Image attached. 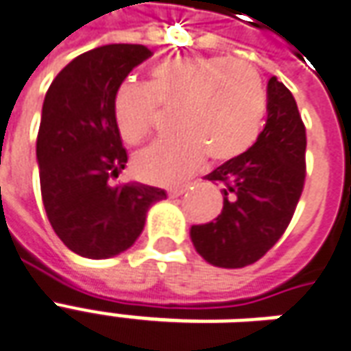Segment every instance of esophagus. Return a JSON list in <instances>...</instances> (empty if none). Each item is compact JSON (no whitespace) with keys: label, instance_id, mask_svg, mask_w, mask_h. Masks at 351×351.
<instances>
[{"label":"esophagus","instance_id":"1","mask_svg":"<svg viewBox=\"0 0 351 351\" xmlns=\"http://www.w3.org/2000/svg\"><path fill=\"white\" fill-rule=\"evenodd\" d=\"M185 191H187V185H181V187H170L168 189V196H170V198H178V196L183 195Z\"/></svg>","mask_w":351,"mask_h":351}]
</instances>
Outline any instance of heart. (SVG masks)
Listing matches in <instances>:
<instances>
[{"label":"heart","mask_w":351,"mask_h":351,"mask_svg":"<svg viewBox=\"0 0 351 351\" xmlns=\"http://www.w3.org/2000/svg\"><path fill=\"white\" fill-rule=\"evenodd\" d=\"M158 106L178 109L180 136L153 143L134 156V170L151 183L187 178L206 153L217 162L243 155L257 141L267 90L247 62L228 56H178L149 71L147 84L124 81L113 94V119L126 143L136 145L153 132Z\"/></svg>","instance_id":"heart-1"}]
</instances>
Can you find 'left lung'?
I'll return each instance as SVG.
<instances>
[{
    "instance_id": "1",
    "label": "left lung",
    "mask_w": 351,
    "mask_h": 351,
    "mask_svg": "<svg viewBox=\"0 0 351 351\" xmlns=\"http://www.w3.org/2000/svg\"><path fill=\"white\" fill-rule=\"evenodd\" d=\"M268 119L257 141L206 176L223 187V210L193 225L191 240L213 267L257 263L285 228L306 180V128L289 88L276 77L267 88Z\"/></svg>"
}]
</instances>
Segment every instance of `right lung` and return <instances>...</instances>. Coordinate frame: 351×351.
I'll return each instance as SVG.
<instances>
[{
    "label": "right lung",
    "mask_w": 351,
    "mask_h": 351,
    "mask_svg": "<svg viewBox=\"0 0 351 351\" xmlns=\"http://www.w3.org/2000/svg\"><path fill=\"white\" fill-rule=\"evenodd\" d=\"M145 45H104L71 60L52 81L37 134L41 196L54 232L88 259L130 247L162 189L111 185L128 155L113 119V94L138 64Z\"/></svg>",
    "instance_id": "obj_1"
}]
</instances>
